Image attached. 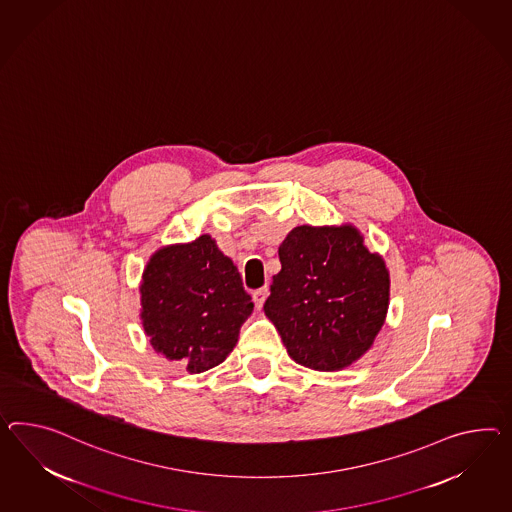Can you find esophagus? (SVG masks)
Instances as JSON below:
<instances>
[{"label":"esophagus","mask_w":512,"mask_h":512,"mask_svg":"<svg viewBox=\"0 0 512 512\" xmlns=\"http://www.w3.org/2000/svg\"><path fill=\"white\" fill-rule=\"evenodd\" d=\"M267 295H269V288H267V286L256 289V291L252 293V299H254V304H256V308H258V310L262 308L263 302H265V299H267Z\"/></svg>","instance_id":"1"}]
</instances>
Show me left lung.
Masks as SVG:
<instances>
[{
	"instance_id": "1",
	"label": "left lung",
	"mask_w": 512,
	"mask_h": 512,
	"mask_svg": "<svg viewBox=\"0 0 512 512\" xmlns=\"http://www.w3.org/2000/svg\"><path fill=\"white\" fill-rule=\"evenodd\" d=\"M282 269L263 304L288 354L304 367L340 371L373 345L390 301V275L351 224L308 226L278 247Z\"/></svg>"
}]
</instances>
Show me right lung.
<instances>
[{
    "label": "right lung",
    "mask_w": 512,
    "mask_h": 512,
    "mask_svg": "<svg viewBox=\"0 0 512 512\" xmlns=\"http://www.w3.org/2000/svg\"><path fill=\"white\" fill-rule=\"evenodd\" d=\"M139 291L152 347L189 373L224 362L254 308L236 265L208 234L159 249Z\"/></svg>",
    "instance_id": "1"
}]
</instances>
